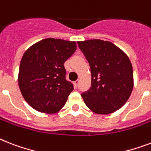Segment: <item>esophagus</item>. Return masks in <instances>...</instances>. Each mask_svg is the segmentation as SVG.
<instances>
[{
  "label": "esophagus",
  "instance_id": "esophagus-1",
  "mask_svg": "<svg viewBox=\"0 0 151 151\" xmlns=\"http://www.w3.org/2000/svg\"><path fill=\"white\" fill-rule=\"evenodd\" d=\"M78 84H79V81H75L73 82V85L75 88H78Z\"/></svg>",
  "mask_w": 151,
  "mask_h": 151
}]
</instances>
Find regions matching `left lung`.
<instances>
[{"instance_id":"left-lung-1","label":"left lung","mask_w":151,"mask_h":151,"mask_svg":"<svg viewBox=\"0 0 151 151\" xmlns=\"http://www.w3.org/2000/svg\"><path fill=\"white\" fill-rule=\"evenodd\" d=\"M91 67V86L81 94L90 110L107 115L122 108L133 88V67L128 56L111 42L78 41Z\"/></svg>"}]
</instances>
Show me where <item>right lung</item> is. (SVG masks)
Listing matches in <instances>:
<instances>
[{"label": "right lung", "instance_id": "1", "mask_svg": "<svg viewBox=\"0 0 151 151\" xmlns=\"http://www.w3.org/2000/svg\"><path fill=\"white\" fill-rule=\"evenodd\" d=\"M77 49L73 41L48 38L33 44L23 54L18 81L32 108L43 113L59 111L73 90L66 80L65 61Z\"/></svg>", "mask_w": 151, "mask_h": 151}]
</instances>
